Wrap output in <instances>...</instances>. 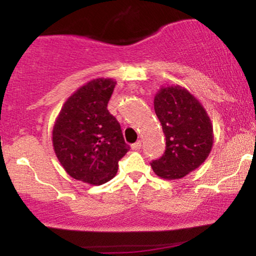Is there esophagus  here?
Masks as SVG:
<instances>
[{
  "instance_id": "esophagus-1",
  "label": "esophagus",
  "mask_w": 256,
  "mask_h": 256,
  "mask_svg": "<svg viewBox=\"0 0 256 256\" xmlns=\"http://www.w3.org/2000/svg\"><path fill=\"white\" fill-rule=\"evenodd\" d=\"M140 146H142V142H140V140H137L136 143H134V144L131 146V148L132 150H140Z\"/></svg>"
}]
</instances>
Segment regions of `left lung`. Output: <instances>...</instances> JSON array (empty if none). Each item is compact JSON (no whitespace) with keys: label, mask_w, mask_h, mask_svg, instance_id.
<instances>
[{"label":"left lung","mask_w":256,"mask_h":256,"mask_svg":"<svg viewBox=\"0 0 256 256\" xmlns=\"http://www.w3.org/2000/svg\"><path fill=\"white\" fill-rule=\"evenodd\" d=\"M154 110L166 137L164 155L150 164L164 179H180L198 168L213 146V125L192 94L179 85L162 86L155 94Z\"/></svg>","instance_id":"8db88e82"}]
</instances>
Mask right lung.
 <instances>
[{
    "mask_svg": "<svg viewBox=\"0 0 256 256\" xmlns=\"http://www.w3.org/2000/svg\"><path fill=\"white\" fill-rule=\"evenodd\" d=\"M116 84L110 78L84 84L67 98L52 128V146L64 171L91 185L110 180L130 150L118 120L107 110Z\"/></svg>",
    "mask_w": 256,
    "mask_h": 256,
    "instance_id": "1",
    "label": "right lung"
}]
</instances>
